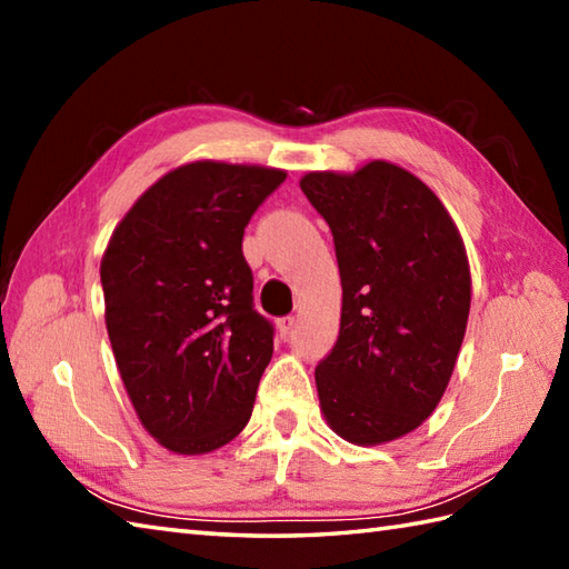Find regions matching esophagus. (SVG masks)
<instances>
[{
  "instance_id": "esophagus-1",
  "label": "esophagus",
  "mask_w": 569,
  "mask_h": 569,
  "mask_svg": "<svg viewBox=\"0 0 569 569\" xmlns=\"http://www.w3.org/2000/svg\"><path fill=\"white\" fill-rule=\"evenodd\" d=\"M276 328H278V335L288 337V335H291V330L296 328V318L293 316H286V318H281V320L276 322Z\"/></svg>"
}]
</instances>
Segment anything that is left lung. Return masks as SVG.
Instances as JSON below:
<instances>
[{"label": "left lung", "mask_w": 569, "mask_h": 569, "mask_svg": "<svg viewBox=\"0 0 569 569\" xmlns=\"http://www.w3.org/2000/svg\"><path fill=\"white\" fill-rule=\"evenodd\" d=\"M300 190L332 229L342 278L320 410L347 442H393L432 416L455 371L471 303L465 241L442 200L391 161L310 171Z\"/></svg>", "instance_id": "1"}]
</instances>
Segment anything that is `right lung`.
<instances>
[{"instance_id":"obj_1","label":"right lung","mask_w":569,"mask_h":569,"mask_svg":"<svg viewBox=\"0 0 569 569\" xmlns=\"http://www.w3.org/2000/svg\"><path fill=\"white\" fill-rule=\"evenodd\" d=\"M283 180L269 166L183 163L107 241V335L141 426L168 452L208 455L251 418L273 328L253 310L241 237Z\"/></svg>"}]
</instances>
